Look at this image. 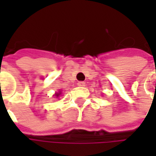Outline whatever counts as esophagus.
Instances as JSON below:
<instances>
[{
	"instance_id": "esophagus-1",
	"label": "esophagus",
	"mask_w": 156,
	"mask_h": 156,
	"mask_svg": "<svg viewBox=\"0 0 156 156\" xmlns=\"http://www.w3.org/2000/svg\"><path fill=\"white\" fill-rule=\"evenodd\" d=\"M78 87H85L86 86V83L84 81H79L78 83Z\"/></svg>"
}]
</instances>
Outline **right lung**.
<instances>
[{
  "label": "right lung",
  "instance_id": "obj_1",
  "mask_svg": "<svg viewBox=\"0 0 156 156\" xmlns=\"http://www.w3.org/2000/svg\"><path fill=\"white\" fill-rule=\"evenodd\" d=\"M59 94H60V93H57V94H56V96H57V97H58V96H59Z\"/></svg>",
  "mask_w": 156,
  "mask_h": 156
}]
</instances>
